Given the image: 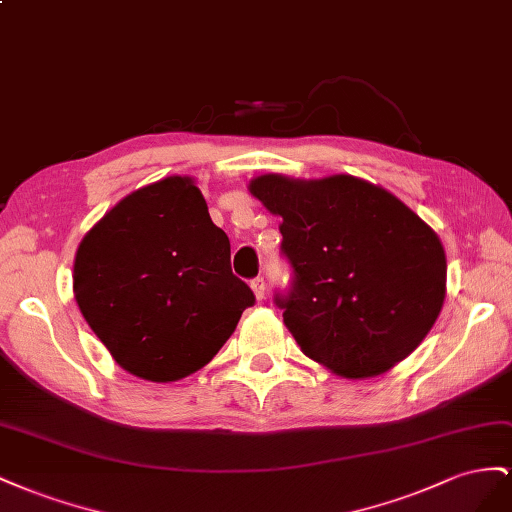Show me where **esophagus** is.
Returning <instances> with one entry per match:
<instances>
[{"mask_svg": "<svg viewBox=\"0 0 512 512\" xmlns=\"http://www.w3.org/2000/svg\"><path fill=\"white\" fill-rule=\"evenodd\" d=\"M251 289L257 300H264L266 298V281L264 276H255V279L251 281Z\"/></svg>", "mask_w": 512, "mask_h": 512, "instance_id": "1", "label": "esophagus"}]
</instances>
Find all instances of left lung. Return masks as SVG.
<instances>
[{"label":"left lung","instance_id":"1","mask_svg":"<svg viewBox=\"0 0 512 512\" xmlns=\"http://www.w3.org/2000/svg\"><path fill=\"white\" fill-rule=\"evenodd\" d=\"M248 188L281 216V255L294 276L274 304L302 352L354 379L410 356L446 296L435 231L384 188L352 175H259Z\"/></svg>","mask_w":512,"mask_h":512}]
</instances>
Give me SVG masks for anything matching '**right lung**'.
Instances as JSON below:
<instances>
[{"mask_svg":"<svg viewBox=\"0 0 512 512\" xmlns=\"http://www.w3.org/2000/svg\"><path fill=\"white\" fill-rule=\"evenodd\" d=\"M229 259L227 233L199 188L171 175L130 193L87 231L72 285L124 371L175 382L206 367L255 304Z\"/></svg>","mask_w":512,"mask_h":512,"instance_id":"1","label":"right lung"}]
</instances>
